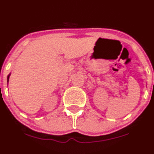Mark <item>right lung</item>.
<instances>
[{"label": "right lung", "mask_w": 154, "mask_h": 154, "mask_svg": "<svg viewBox=\"0 0 154 154\" xmlns=\"http://www.w3.org/2000/svg\"><path fill=\"white\" fill-rule=\"evenodd\" d=\"M10 74H9V75H8V77H7V82L9 81V77H10Z\"/></svg>", "instance_id": "obj_1"}]
</instances>
